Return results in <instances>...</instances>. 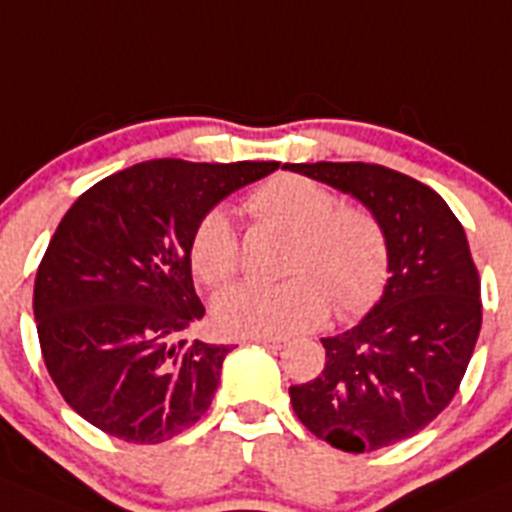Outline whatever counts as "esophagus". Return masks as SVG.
Here are the masks:
<instances>
[{
    "label": "esophagus",
    "mask_w": 512,
    "mask_h": 512,
    "mask_svg": "<svg viewBox=\"0 0 512 512\" xmlns=\"http://www.w3.org/2000/svg\"><path fill=\"white\" fill-rule=\"evenodd\" d=\"M256 342L264 344V347H269V349H276V352L289 347V339L286 337H256Z\"/></svg>",
    "instance_id": "obj_1"
}]
</instances>
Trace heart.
I'll return each mask as SVG.
<instances>
[{"mask_svg": "<svg viewBox=\"0 0 512 512\" xmlns=\"http://www.w3.org/2000/svg\"><path fill=\"white\" fill-rule=\"evenodd\" d=\"M256 221L291 231L281 284H238L213 301L218 329L231 337H284L314 329L334 314H364L382 296L389 276L384 228L364 208L339 206L337 193L304 175L281 173L248 196ZM193 274L221 286L238 271V236L231 218L213 208L188 243Z\"/></svg>", "mask_w": 512, "mask_h": 512, "instance_id": "1", "label": "heart"}]
</instances>
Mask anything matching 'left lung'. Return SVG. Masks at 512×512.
Wrapping results in <instances>:
<instances>
[{
    "label": "left lung",
    "mask_w": 512,
    "mask_h": 512,
    "mask_svg": "<svg viewBox=\"0 0 512 512\" xmlns=\"http://www.w3.org/2000/svg\"><path fill=\"white\" fill-rule=\"evenodd\" d=\"M357 198L384 228L389 279L349 332L321 339L316 379L289 387L301 425L344 452L425 430L455 397L483 324L465 228L432 188L372 163H286Z\"/></svg>",
    "instance_id": "left-lung-1"
}]
</instances>
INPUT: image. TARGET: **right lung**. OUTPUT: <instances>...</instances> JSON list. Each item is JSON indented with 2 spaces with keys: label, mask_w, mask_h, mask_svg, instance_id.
I'll use <instances>...</instances> for the list:
<instances>
[{
  "label": "right lung",
  "mask_w": 512,
  "mask_h": 512,
  "mask_svg": "<svg viewBox=\"0 0 512 512\" xmlns=\"http://www.w3.org/2000/svg\"><path fill=\"white\" fill-rule=\"evenodd\" d=\"M276 168L145 160L72 203L37 269L34 321L47 372L82 420L158 445L206 415L231 347L173 342L206 314L188 243L223 198Z\"/></svg>",
  "instance_id": "add662e5"
}]
</instances>
